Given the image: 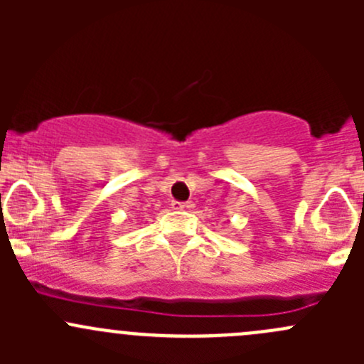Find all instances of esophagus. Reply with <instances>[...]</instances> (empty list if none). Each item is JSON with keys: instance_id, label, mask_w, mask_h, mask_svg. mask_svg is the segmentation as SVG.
I'll list each match as a JSON object with an SVG mask.
<instances>
[{"instance_id": "obj_1", "label": "esophagus", "mask_w": 364, "mask_h": 364, "mask_svg": "<svg viewBox=\"0 0 364 364\" xmlns=\"http://www.w3.org/2000/svg\"><path fill=\"white\" fill-rule=\"evenodd\" d=\"M186 208H188V204L186 203H176V200L172 203V209H178V211H181V209H186Z\"/></svg>"}]
</instances>
